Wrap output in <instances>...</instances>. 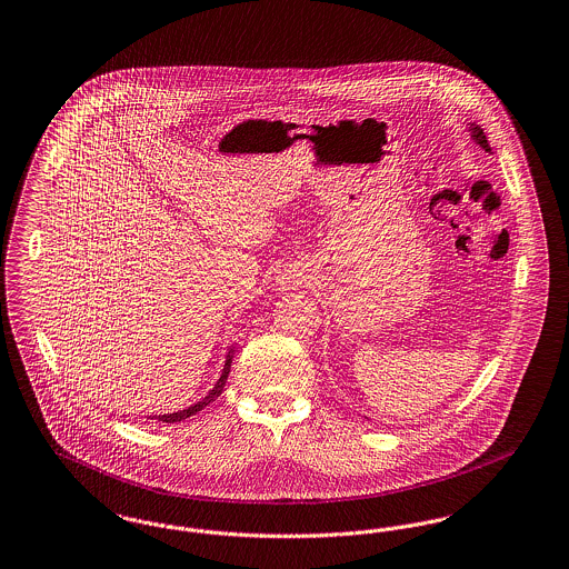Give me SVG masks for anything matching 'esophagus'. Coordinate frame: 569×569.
I'll return each instance as SVG.
<instances>
[{"mask_svg":"<svg viewBox=\"0 0 569 569\" xmlns=\"http://www.w3.org/2000/svg\"><path fill=\"white\" fill-rule=\"evenodd\" d=\"M298 277L295 272H281V277L277 279V286H279V290H295L298 288Z\"/></svg>","mask_w":569,"mask_h":569,"instance_id":"obj_1","label":"esophagus"}]
</instances>
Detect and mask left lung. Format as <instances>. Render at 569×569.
<instances>
[{
    "label": "left lung",
    "instance_id": "left-lung-1",
    "mask_svg": "<svg viewBox=\"0 0 569 569\" xmlns=\"http://www.w3.org/2000/svg\"><path fill=\"white\" fill-rule=\"evenodd\" d=\"M469 134H471V138L476 140V144H480L487 153H490V144H488L487 134H485V130H482L480 126L469 123Z\"/></svg>",
    "mask_w": 569,
    "mask_h": 569
}]
</instances>
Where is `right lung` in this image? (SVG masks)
Masks as SVG:
<instances>
[{
  "label": "right lung",
  "mask_w": 569,
  "mask_h": 569,
  "mask_svg": "<svg viewBox=\"0 0 569 569\" xmlns=\"http://www.w3.org/2000/svg\"><path fill=\"white\" fill-rule=\"evenodd\" d=\"M230 367H232V350H228V353H226L223 371H221V376L217 379L213 390H209V395H207L204 399H200L198 403H193V406L188 407V409L172 411V413H163V416H156V418H158L160 422H168V425H172V422H181V420L190 418L193 413H198L200 409H204V407L209 406L211 401H216L217 397L221 395V390H223V386H226V379H228V373H230Z\"/></svg>",
  "instance_id": "right-lung-1"
}]
</instances>
